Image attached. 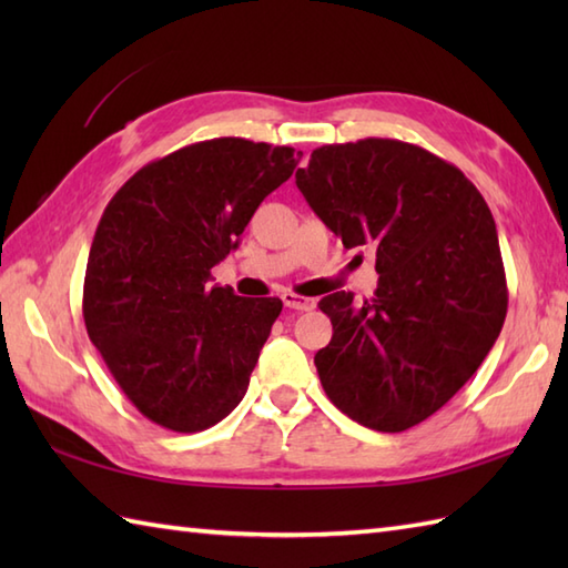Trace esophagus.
Returning a JSON list of instances; mask_svg holds the SVG:
<instances>
[{"label": "esophagus", "mask_w": 568, "mask_h": 568, "mask_svg": "<svg viewBox=\"0 0 568 568\" xmlns=\"http://www.w3.org/2000/svg\"><path fill=\"white\" fill-rule=\"evenodd\" d=\"M283 305L291 307V310H297V312H307V310H315V300L312 297H303V295H295V293H283L281 295Z\"/></svg>", "instance_id": "obj_1"}]
</instances>
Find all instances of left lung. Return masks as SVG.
<instances>
[{"label": "left lung", "mask_w": 568, "mask_h": 568, "mask_svg": "<svg viewBox=\"0 0 568 568\" xmlns=\"http://www.w3.org/2000/svg\"><path fill=\"white\" fill-rule=\"evenodd\" d=\"M295 183L346 248H376V295L332 293L322 388L358 425L405 432L464 388L496 344L508 285L493 214L456 165L395 139L315 149Z\"/></svg>", "instance_id": "left-lung-1"}]
</instances>
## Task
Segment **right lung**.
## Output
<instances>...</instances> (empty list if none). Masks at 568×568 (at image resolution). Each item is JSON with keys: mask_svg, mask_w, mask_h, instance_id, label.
Segmentation results:
<instances>
[{"mask_svg": "<svg viewBox=\"0 0 568 568\" xmlns=\"http://www.w3.org/2000/svg\"><path fill=\"white\" fill-rule=\"evenodd\" d=\"M295 165L291 146L200 141L143 165L106 204L82 317L119 388L155 425L202 432L246 395L283 303L239 297L210 271Z\"/></svg>", "mask_w": 568, "mask_h": 568, "instance_id": "add662e5", "label": "right lung"}]
</instances>
